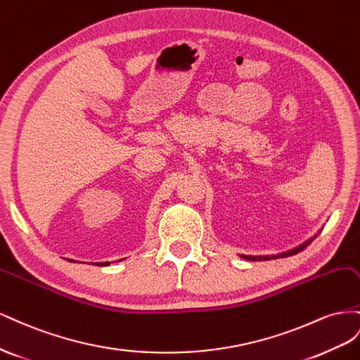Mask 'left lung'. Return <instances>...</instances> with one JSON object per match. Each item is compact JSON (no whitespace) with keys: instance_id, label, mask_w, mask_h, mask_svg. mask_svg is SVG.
<instances>
[{"instance_id":"8db88e82","label":"left lung","mask_w":360,"mask_h":360,"mask_svg":"<svg viewBox=\"0 0 360 360\" xmlns=\"http://www.w3.org/2000/svg\"><path fill=\"white\" fill-rule=\"evenodd\" d=\"M316 237V235H314V237H311L309 240H306L303 244H300V245H297V248H294V249H291V250H286V252H283V253H277V255H262V256H252V255H240L243 259H248V261H270V259H277V258H286V256H291V255H295V253H299V252H302L307 244H311L312 243V240Z\"/></svg>"}]
</instances>
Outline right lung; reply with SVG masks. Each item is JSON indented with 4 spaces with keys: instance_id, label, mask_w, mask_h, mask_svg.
<instances>
[{
    "instance_id": "1",
    "label": "right lung",
    "mask_w": 360,
    "mask_h": 360,
    "mask_svg": "<svg viewBox=\"0 0 360 360\" xmlns=\"http://www.w3.org/2000/svg\"><path fill=\"white\" fill-rule=\"evenodd\" d=\"M68 261H70V262H74L72 259H68ZM95 265H99V266H107V265H110V262H96Z\"/></svg>"
}]
</instances>
